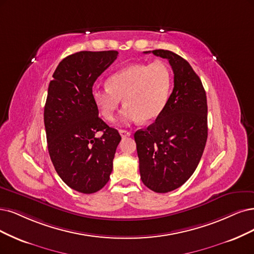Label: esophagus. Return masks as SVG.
<instances>
[{"label": "esophagus", "instance_id": "1", "mask_svg": "<svg viewBox=\"0 0 254 254\" xmlns=\"http://www.w3.org/2000/svg\"><path fill=\"white\" fill-rule=\"evenodd\" d=\"M119 133H120L121 137H124V138L125 137H129L130 135H132V133L128 132V130H127V129H120Z\"/></svg>", "mask_w": 254, "mask_h": 254}]
</instances>
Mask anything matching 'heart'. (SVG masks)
<instances>
[{"label": "heart", "mask_w": 254, "mask_h": 254, "mask_svg": "<svg viewBox=\"0 0 254 254\" xmlns=\"http://www.w3.org/2000/svg\"><path fill=\"white\" fill-rule=\"evenodd\" d=\"M172 70L163 62L133 64L116 71L107 79V87L95 88L92 98L101 116L113 121L124 99L120 119L126 125L149 122L161 114L170 97Z\"/></svg>", "instance_id": "b5f03b06"}]
</instances>
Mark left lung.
Segmentation results:
<instances>
[{
  "label": "left lung",
  "instance_id": "8db88e82",
  "mask_svg": "<svg viewBox=\"0 0 254 254\" xmlns=\"http://www.w3.org/2000/svg\"><path fill=\"white\" fill-rule=\"evenodd\" d=\"M152 53L172 65L174 90L154 124L137 130L134 138L143 184L164 193L183 185L201 160L207 140V99L189 62L168 50Z\"/></svg>",
  "mask_w": 254,
  "mask_h": 254
}]
</instances>
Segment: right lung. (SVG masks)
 I'll use <instances>...</instances> for the list:
<instances>
[{"label":"right lung","instance_id":"right-lung-1","mask_svg":"<svg viewBox=\"0 0 254 254\" xmlns=\"http://www.w3.org/2000/svg\"><path fill=\"white\" fill-rule=\"evenodd\" d=\"M118 52L80 51L64 59L49 83L44 122L51 161L72 190L93 193L105 186L121 137L98 116L92 98L95 80Z\"/></svg>","mask_w":254,"mask_h":254}]
</instances>
